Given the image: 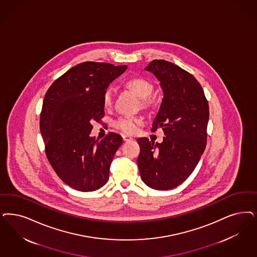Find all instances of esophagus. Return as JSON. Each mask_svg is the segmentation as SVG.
Masks as SVG:
<instances>
[{"instance_id":"1","label":"esophagus","mask_w":257,"mask_h":257,"mask_svg":"<svg viewBox=\"0 0 257 257\" xmlns=\"http://www.w3.org/2000/svg\"><path fill=\"white\" fill-rule=\"evenodd\" d=\"M122 139H123L124 142H129V141H132L133 138L132 137H129L127 135H122Z\"/></svg>"}]
</instances>
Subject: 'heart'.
Segmentation results:
<instances>
[{"mask_svg":"<svg viewBox=\"0 0 257 257\" xmlns=\"http://www.w3.org/2000/svg\"><path fill=\"white\" fill-rule=\"evenodd\" d=\"M126 85L133 90L134 92L142 97V104L143 106H148L151 103V95L153 92V85L149 80L143 78H132L127 80ZM114 92L112 87H108L103 93V105L110 107L113 104ZM142 123V118L138 116H126L121 115L117 117L113 122L115 129L121 131L122 133H136L139 129V126Z\"/></svg>","mask_w":257,"mask_h":257,"instance_id":"obj_1","label":"heart"}]
</instances>
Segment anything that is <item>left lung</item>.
<instances>
[{
  "label": "left lung",
  "instance_id": "obj_1",
  "mask_svg": "<svg viewBox=\"0 0 257 257\" xmlns=\"http://www.w3.org/2000/svg\"><path fill=\"white\" fill-rule=\"evenodd\" d=\"M160 81L164 97L152 126L161 143L140 138L137 160L143 182L156 190L180 185L194 172L207 144L209 104L195 77L173 62L154 60L145 68Z\"/></svg>",
  "mask_w": 257,
  "mask_h": 257
}]
</instances>
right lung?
Instances as JSON below:
<instances>
[{"label": "right lung", "mask_w": 257, "mask_h": 257, "mask_svg": "<svg viewBox=\"0 0 257 257\" xmlns=\"http://www.w3.org/2000/svg\"><path fill=\"white\" fill-rule=\"evenodd\" d=\"M126 65L85 62L54 81L45 93L40 117L45 155L62 181L80 192L105 185L111 162L122 138L109 132L90 137L92 121L104 116L103 93L126 70Z\"/></svg>", "instance_id": "add662e5"}]
</instances>
